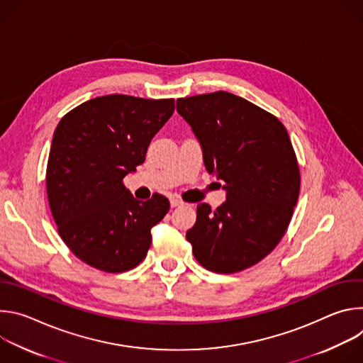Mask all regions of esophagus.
Wrapping results in <instances>:
<instances>
[{"label":"esophagus","instance_id":"obj_1","mask_svg":"<svg viewBox=\"0 0 363 363\" xmlns=\"http://www.w3.org/2000/svg\"><path fill=\"white\" fill-rule=\"evenodd\" d=\"M185 202L182 199H179V198H171V206H181Z\"/></svg>","mask_w":363,"mask_h":363}]
</instances>
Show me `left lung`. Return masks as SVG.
I'll use <instances>...</instances> for the list:
<instances>
[{
	"instance_id": "left-lung-1",
	"label": "left lung",
	"mask_w": 363,
	"mask_h": 363,
	"mask_svg": "<svg viewBox=\"0 0 363 363\" xmlns=\"http://www.w3.org/2000/svg\"><path fill=\"white\" fill-rule=\"evenodd\" d=\"M177 111L202 146L206 171L227 191L216 211L196 206L186 240L206 270H245L276 248L294 211L300 171L289 133L270 112L223 90L181 97Z\"/></svg>"
}]
</instances>
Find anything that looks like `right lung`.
I'll return each instance as SVG.
<instances>
[{
    "mask_svg": "<svg viewBox=\"0 0 363 363\" xmlns=\"http://www.w3.org/2000/svg\"><path fill=\"white\" fill-rule=\"evenodd\" d=\"M174 101L94 97L66 113L55 130L45 171L50 210L65 244L93 269H135L150 247V228L169 211L161 194L135 199L123 178L145 162Z\"/></svg>",
    "mask_w": 363,
    "mask_h": 363,
    "instance_id": "add662e5",
    "label": "right lung"
}]
</instances>
